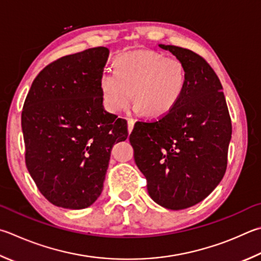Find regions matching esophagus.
<instances>
[{"label":"esophagus","instance_id":"1","mask_svg":"<svg viewBox=\"0 0 261 261\" xmlns=\"http://www.w3.org/2000/svg\"><path fill=\"white\" fill-rule=\"evenodd\" d=\"M134 125H135V121L132 120V118H129V120H127V131H129V134H131L132 129H134Z\"/></svg>","mask_w":261,"mask_h":261}]
</instances>
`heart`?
Listing matches in <instances>:
<instances>
[{
  "instance_id": "b5f03b06",
  "label": "heart",
  "mask_w": 261,
  "mask_h": 261,
  "mask_svg": "<svg viewBox=\"0 0 261 261\" xmlns=\"http://www.w3.org/2000/svg\"><path fill=\"white\" fill-rule=\"evenodd\" d=\"M186 82V66L180 59L154 50H136L118 57L115 69L102 70L99 88L108 112L126 110L135 96V112L162 117L177 106Z\"/></svg>"
}]
</instances>
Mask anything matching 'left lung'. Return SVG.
<instances>
[{
  "instance_id": "8db88e82",
  "label": "left lung",
  "mask_w": 261,
  "mask_h": 261,
  "mask_svg": "<svg viewBox=\"0 0 261 261\" xmlns=\"http://www.w3.org/2000/svg\"><path fill=\"white\" fill-rule=\"evenodd\" d=\"M186 66V88L177 106L153 121H137L130 135L137 167L149 196L167 209L195 205L227 169L231 121L221 83L202 56L160 44Z\"/></svg>"
}]
</instances>
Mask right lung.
Here are the masks:
<instances>
[{"label": "right lung", "instance_id": "obj_1", "mask_svg": "<svg viewBox=\"0 0 261 261\" xmlns=\"http://www.w3.org/2000/svg\"><path fill=\"white\" fill-rule=\"evenodd\" d=\"M110 50L61 57L41 70L21 112L28 172L54 205L84 209L102 191L112 147L126 121L105 111L99 79Z\"/></svg>", "mask_w": 261, "mask_h": 261}]
</instances>
